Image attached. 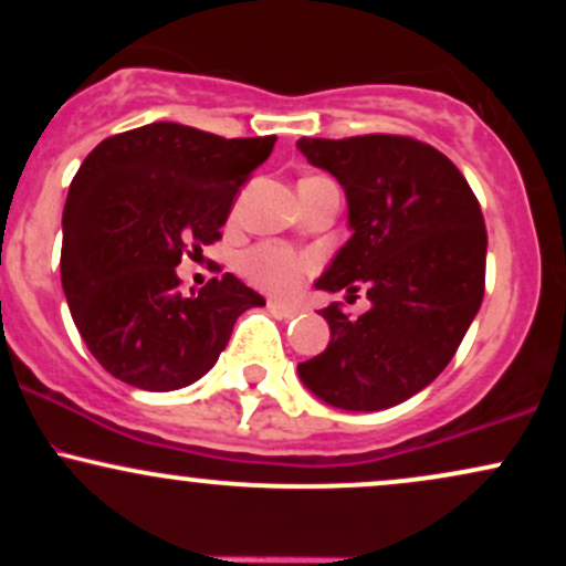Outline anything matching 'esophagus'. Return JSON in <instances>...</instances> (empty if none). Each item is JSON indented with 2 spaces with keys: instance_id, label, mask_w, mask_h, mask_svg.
<instances>
[{
  "instance_id": "obj_1",
  "label": "esophagus",
  "mask_w": 566,
  "mask_h": 566,
  "mask_svg": "<svg viewBox=\"0 0 566 566\" xmlns=\"http://www.w3.org/2000/svg\"><path fill=\"white\" fill-rule=\"evenodd\" d=\"M269 308L271 314L279 316V319H292V316L301 314V308H295V305H287V303H279V301H269Z\"/></svg>"
}]
</instances>
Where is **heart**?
I'll return each instance as SVG.
<instances>
[{
  "mask_svg": "<svg viewBox=\"0 0 566 566\" xmlns=\"http://www.w3.org/2000/svg\"><path fill=\"white\" fill-rule=\"evenodd\" d=\"M316 178H327V175H311L305 180ZM239 265H242V274L255 287L274 292V295H292L316 271V255L282 242H263L247 250Z\"/></svg>",
  "mask_w": 566,
  "mask_h": 566,
  "instance_id": "obj_1",
  "label": "heart"
}]
</instances>
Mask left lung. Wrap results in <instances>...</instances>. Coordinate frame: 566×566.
Here are the masks:
<instances>
[{
    "label": "left lung",
    "instance_id": "1",
    "mask_svg": "<svg viewBox=\"0 0 566 566\" xmlns=\"http://www.w3.org/2000/svg\"><path fill=\"white\" fill-rule=\"evenodd\" d=\"M297 148L340 180L354 229L316 287L367 290L373 303L356 319L340 303L322 308L329 343L297 373L333 407L401 405L450 365L482 305V207L444 154L407 135L301 138Z\"/></svg>",
    "mask_w": 566,
    "mask_h": 566
}]
</instances>
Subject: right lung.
I'll use <instances>...</instances> for the list:
<instances>
[{"label": "right lung", "mask_w": 566, "mask_h": 566, "mask_svg": "<svg viewBox=\"0 0 566 566\" xmlns=\"http://www.w3.org/2000/svg\"><path fill=\"white\" fill-rule=\"evenodd\" d=\"M274 143L154 122L101 140L82 161L63 207L61 282L82 340L114 378L143 391L191 386L239 316L265 305L233 274L186 295L175 265L218 242Z\"/></svg>", "instance_id": "1"}]
</instances>
